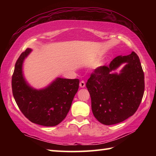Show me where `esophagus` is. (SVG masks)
I'll use <instances>...</instances> for the list:
<instances>
[{
    "label": "esophagus",
    "instance_id": "34e87169",
    "mask_svg": "<svg viewBox=\"0 0 156 156\" xmlns=\"http://www.w3.org/2000/svg\"><path fill=\"white\" fill-rule=\"evenodd\" d=\"M80 87L82 88H83L85 87V83H84V80H82L80 82Z\"/></svg>",
    "mask_w": 156,
    "mask_h": 156
}]
</instances>
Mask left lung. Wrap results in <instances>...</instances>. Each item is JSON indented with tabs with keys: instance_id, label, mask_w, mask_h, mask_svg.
Instances as JSON below:
<instances>
[{
	"instance_id": "8db88e82",
	"label": "left lung",
	"mask_w": 156,
	"mask_h": 156,
	"mask_svg": "<svg viewBox=\"0 0 156 156\" xmlns=\"http://www.w3.org/2000/svg\"><path fill=\"white\" fill-rule=\"evenodd\" d=\"M126 65L120 74L111 73ZM86 87L91 100V109L100 123L112 125L133 115L142 101L144 76L139 57L132 51L115 57L109 65L98 67L91 73Z\"/></svg>"
}]
</instances>
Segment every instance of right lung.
<instances>
[{
    "mask_svg": "<svg viewBox=\"0 0 156 156\" xmlns=\"http://www.w3.org/2000/svg\"><path fill=\"white\" fill-rule=\"evenodd\" d=\"M31 51L27 48L16 62L12 78L13 96L21 112L31 122L56 126L67 116L78 91L79 80L57 78L45 88H32L23 74V62Z\"/></svg>",
    "mask_w": 156,
    "mask_h": 156,
    "instance_id": "add662e5",
    "label": "right lung"
}]
</instances>
